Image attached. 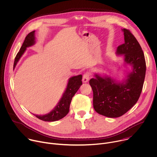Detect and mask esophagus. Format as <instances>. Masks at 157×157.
<instances>
[{
	"label": "esophagus",
	"mask_w": 157,
	"mask_h": 157,
	"mask_svg": "<svg viewBox=\"0 0 157 157\" xmlns=\"http://www.w3.org/2000/svg\"><path fill=\"white\" fill-rule=\"evenodd\" d=\"M90 74H91L90 72H86L84 74V75H83V78H82V81L83 83H86L88 82Z\"/></svg>",
	"instance_id": "obj_1"
}]
</instances>
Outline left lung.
I'll return each instance as SVG.
<instances>
[{
	"mask_svg": "<svg viewBox=\"0 0 157 157\" xmlns=\"http://www.w3.org/2000/svg\"><path fill=\"white\" fill-rule=\"evenodd\" d=\"M122 31L124 43L117 47L116 54L124 55V64L131 66L132 71L121 82L98 74L89 82L93 92L94 109L109 117L122 116L137 103L145 77V60L140 45L129 29Z\"/></svg>",
	"mask_w": 157,
	"mask_h": 157,
	"instance_id": "obj_1",
	"label": "left lung"
}]
</instances>
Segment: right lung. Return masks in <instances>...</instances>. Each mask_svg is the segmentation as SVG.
I'll return each instance as SVG.
<instances>
[{
	"instance_id": "add662e5",
	"label": "right lung",
	"mask_w": 157,
	"mask_h": 157,
	"mask_svg": "<svg viewBox=\"0 0 157 157\" xmlns=\"http://www.w3.org/2000/svg\"><path fill=\"white\" fill-rule=\"evenodd\" d=\"M35 31H31L25 38V41L19 51L17 53L14 61L13 69L15 67L17 62L26 51L28 47H30L35 44ZM82 75H78L77 76H74L69 79L68 83L67 85L66 89L64 92L59 103L55 106V108L49 113L44 115H38L34 114L37 118L48 122H52L58 121L62 118L65 117L69 111L70 105L76 92L78 91L80 86L82 85Z\"/></svg>"
}]
</instances>
